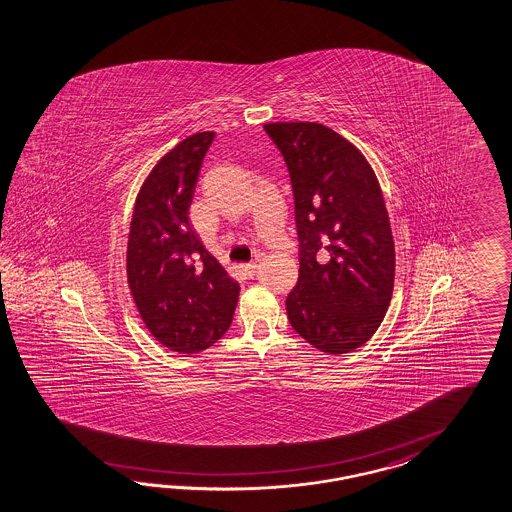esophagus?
<instances>
[{
    "label": "esophagus",
    "mask_w": 512,
    "mask_h": 512,
    "mask_svg": "<svg viewBox=\"0 0 512 512\" xmlns=\"http://www.w3.org/2000/svg\"><path fill=\"white\" fill-rule=\"evenodd\" d=\"M240 268H242V272H244V276H248V277L255 276V272H257V264H255V263L242 264V266H240Z\"/></svg>",
    "instance_id": "obj_1"
}]
</instances>
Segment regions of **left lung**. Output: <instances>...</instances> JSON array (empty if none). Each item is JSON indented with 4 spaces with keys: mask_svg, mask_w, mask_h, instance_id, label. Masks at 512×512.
I'll list each match as a JSON object with an SVG mask.
<instances>
[{
    "mask_svg": "<svg viewBox=\"0 0 512 512\" xmlns=\"http://www.w3.org/2000/svg\"><path fill=\"white\" fill-rule=\"evenodd\" d=\"M291 175L298 283L287 317L328 354L365 345L386 317L395 246L373 169L352 143L318 123H270Z\"/></svg>",
    "mask_w": 512,
    "mask_h": 512,
    "instance_id": "8db88e82",
    "label": "left lung"
}]
</instances>
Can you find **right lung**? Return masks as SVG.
<instances>
[{
    "instance_id": "add662e5",
    "label": "right lung",
    "mask_w": 512,
    "mask_h": 512,
    "mask_svg": "<svg viewBox=\"0 0 512 512\" xmlns=\"http://www.w3.org/2000/svg\"><path fill=\"white\" fill-rule=\"evenodd\" d=\"M212 139L214 132L194 134L152 169L136 199L126 251L128 285L145 326L184 354L205 350L229 330L240 292L188 221Z\"/></svg>"
}]
</instances>
